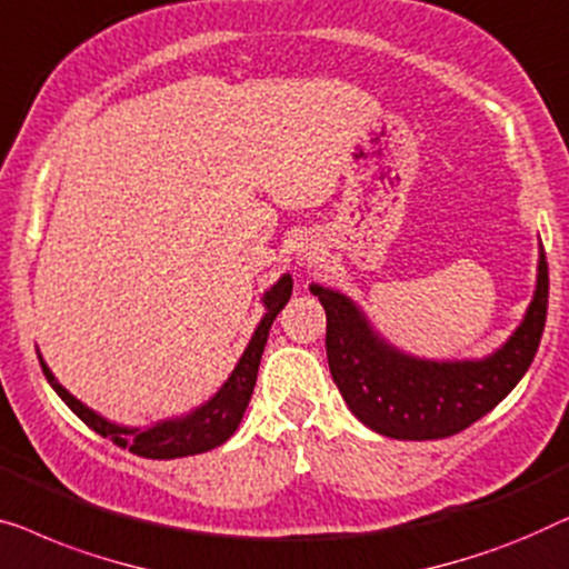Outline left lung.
Returning <instances> with one entry per match:
<instances>
[{
    "label": "left lung",
    "mask_w": 569,
    "mask_h": 569,
    "mask_svg": "<svg viewBox=\"0 0 569 569\" xmlns=\"http://www.w3.org/2000/svg\"><path fill=\"white\" fill-rule=\"evenodd\" d=\"M327 311V363L350 412L397 441L461 433L506 399L539 350L549 303L547 254L523 322L482 361H426L391 348L348 296L311 283Z\"/></svg>",
    "instance_id": "8db88e82"
}]
</instances>
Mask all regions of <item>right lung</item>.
<instances>
[{"label": "right lung", "mask_w": 569, "mask_h": 569, "mask_svg": "<svg viewBox=\"0 0 569 569\" xmlns=\"http://www.w3.org/2000/svg\"><path fill=\"white\" fill-rule=\"evenodd\" d=\"M291 288H293L291 276H283L281 281L270 288V291H266V296H262L266 317L260 319L258 330H254L250 346L244 348V353L234 366V371H231L229 379L223 381V387L216 391L206 405L196 407V410L186 415V418L162 420L149 428L116 426V422H110L106 418H100L98 412H92L90 407H84L77 397H71L69 391L56 381V376L51 373V368L46 366L43 358H41V368L56 395L69 405V410L74 412L87 428H92L94 433L108 438V441H113L116 446L128 448V451L136 456H143V459H180V456L211 451V448L229 441V438L234 436V430L239 428V422H242V415L247 410V405H250L254 381H258V368H260L262 350H266V342H268L270 325H273L278 311H281L288 303V299H291Z\"/></svg>", "instance_id": "add662e5"}]
</instances>
